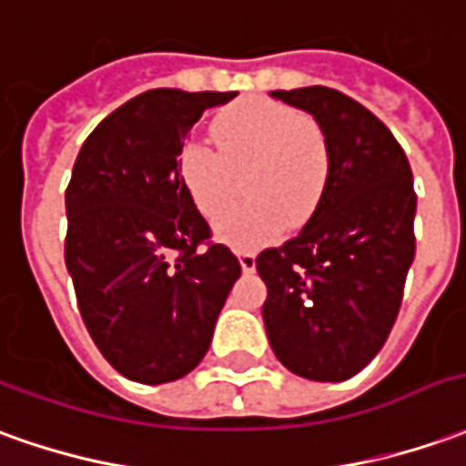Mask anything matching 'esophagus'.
<instances>
[{
  "label": "esophagus",
  "mask_w": 466,
  "mask_h": 466,
  "mask_svg": "<svg viewBox=\"0 0 466 466\" xmlns=\"http://www.w3.org/2000/svg\"><path fill=\"white\" fill-rule=\"evenodd\" d=\"M238 261L243 271H253L256 268V253L253 251H238Z\"/></svg>",
  "instance_id": "34e87169"
}]
</instances>
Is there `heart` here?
<instances>
[{
	"label": "heart",
	"mask_w": 466,
	"mask_h": 466,
	"mask_svg": "<svg viewBox=\"0 0 466 466\" xmlns=\"http://www.w3.org/2000/svg\"><path fill=\"white\" fill-rule=\"evenodd\" d=\"M213 141H187L177 169L208 218L238 197V177L247 172L252 200L218 218L223 238L261 246L281 226L297 230L312 218L329 177V141L317 118L271 98H243L215 118Z\"/></svg>",
	"instance_id": "heart-1"
}]
</instances>
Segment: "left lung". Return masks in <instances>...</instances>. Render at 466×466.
<instances>
[{"mask_svg":"<svg viewBox=\"0 0 466 466\" xmlns=\"http://www.w3.org/2000/svg\"><path fill=\"white\" fill-rule=\"evenodd\" d=\"M329 141V177L299 236L256 256L276 358L309 380H348L386 345L416 253L413 175L396 137L325 86L274 91Z\"/></svg>","mask_w":466,"mask_h":466,"instance_id":"left-lung-1","label":"left lung"}]
</instances>
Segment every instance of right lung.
<instances>
[{"mask_svg":"<svg viewBox=\"0 0 466 466\" xmlns=\"http://www.w3.org/2000/svg\"><path fill=\"white\" fill-rule=\"evenodd\" d=\"M238 93L154 88L83 141L66 190V266L83 325L129 380L159 386L205 358L240 276L179 179L198 118Z\"/></svg>","mask_w":466,"mask_h":466,"instance_id":"right-lung-1","label":"right lung"}]
</instances>
